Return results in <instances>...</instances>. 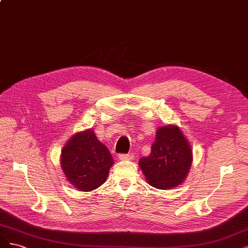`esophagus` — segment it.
Listing matches in <instances>:
<instances>
[{
  "instance_id": "34e87169",
  "label": "esophagus",
  "mask_w": 248,
  "mask_h": 248,
  "mask_svg": "<svg viewBox=\"0 0 248 248\" xmlns=\"http://www.w3.org/2000/svg\"><path fill=\"white\" fill-rule=\"evenodd\" d=\"M119 159L121 161H131V159L134 158V155L133 154H127V155H124V154H122L118 155Z\"/></svg>"
}]
</instances>
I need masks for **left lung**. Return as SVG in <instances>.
I'll return each mask as SVG.
<instances>
[{
	"label": "left lung",
	"instance_id": "8db88e82",
	"mask_svg": "<svg viewBox=\"0 0 248 248\" xmlns=\"http://www.w3.org/2000/svg\"><path fill=\"white\" fill-rule=\"evenodd\" d=\"M193 161V151L177 125L158 127L148 156L139 159L147 182L159 189L176 187L185 181Z\"/></svg>",
	"mask_w": 248,
	"mask_h": 248
}]
</instances>
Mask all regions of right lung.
Masks as SVG:
<instances>
[{"instance_id":"obj_1","label":"right lung","mask_w":248,"mask_h":248,"mask_svg":"<svg viewBox=\"0 0 248 248\" xmlns=\"http://www.w3.org/2000/svg\"><path fill=\"white\" fill-rule=\"evenodd\" d=\"M113 164L110 151L93 130L76 133L62 150L61 166L66 178L81 191L101 186Z\"/></svg>"}]
</instances>
